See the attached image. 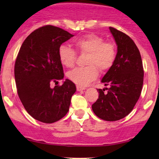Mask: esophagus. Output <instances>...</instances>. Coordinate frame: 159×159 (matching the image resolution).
<instances>
[{
    "label": "esophagus",
    "instance_id": "1",
    "mask_svg": "<svg viewBox=\"0 0 159 159\" xmlns=\"http://www.w3.org/2000/svg\"><path fill=\"white\" fill-rule=\"evenodd\" d=\"M76 89H77V91H83V90H84L85 89V88L84 87H81V86H77L76 87Z\"/></svg>",
    "mask_w": 159,
    "mask_h": 159
}]
</instances>
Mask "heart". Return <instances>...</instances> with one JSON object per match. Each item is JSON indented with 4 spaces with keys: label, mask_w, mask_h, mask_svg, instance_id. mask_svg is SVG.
Returning <instances> with one entry per match:
<instances>
[{
    "label": "heart",
    "mask_w": 159,
    "mask_h": 159,
    "mask_svg": "<svg viewBox=\"0 0 159 159\" xmlns=\"http://www.w3.org/2000/svg\"><path fill=\"white\" fill-rule=\"evenodd\" d=\"M77 51L81 54H87L84 68H76L68 73V79L79 86H86L96 79L101 72H105L113 66L117 56L115 45L112 42L105 41L99 35L87 34L78 38L74 42ZM61 63L66 68L75 65L77 59L76 51L66 45L58 49Z\"/></svg>",
    "instance_id": "1"
}]
</instances>
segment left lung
Masks as SVG:
<instances>
[{"label": "left lung", "instance_id": "1", "mask_svg": "<svg viewBox=\"0 0 159 159\" xmlns=\"http://www.w3.org/2000/svg\"><path fill=\"white\" fill-rule=\"evenodd\" d=\"M118 45L113 66L102 80L105 89H98V98L92 105L96 116L105 121H118L133 110L142 92L144 69L140 52L126 34L110 27Z\"/></svg>", "mask_w": 159, "mask_h": 159}]
</instances>
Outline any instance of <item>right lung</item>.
<instances>
[{"label":"right lung","instance_id":"1","mask_svg":"<svg viewBox=\"0 0 159 159\" xmlns=\"http://www.w3.org/2000/svg\"><path fill=\"white\" fill-rule=\"evenodd\" d=\"M74 35L62 28L45 25L26 38L14 65L17 94L30 116L44 123H54L66 115L75 84L66 79L62 85L50 87L63 79L58 49Z\"/></svg>","mask_w":159,"mask_h":159}]
</instances>
